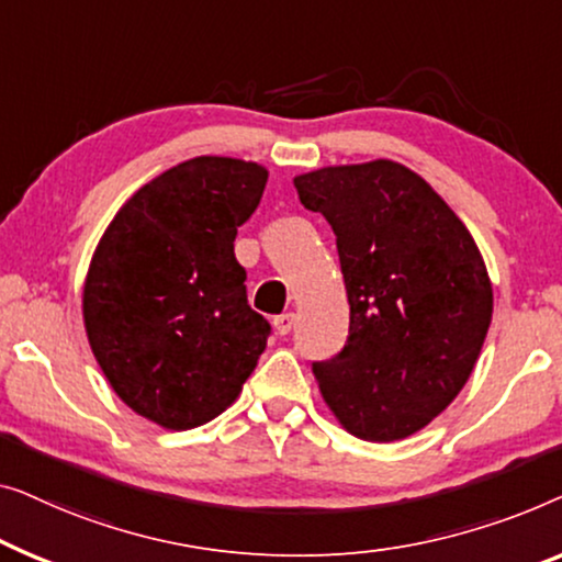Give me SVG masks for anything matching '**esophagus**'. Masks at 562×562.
<instances>
[{
	"label": "esophagus",
	"mask_w": 562,
	"mask_h": 562,
	"mask_svg": "<svg viewBox=\"0 0 562 562\" xmlns=\"http://www.w3.org/2000/svg\"><path fill=\"white\" fill-rule=\"evenodd\" d=\"M292 326H295V313H282L274 318V330H278L280 336H288Z\"/></svg>",
	"instance_id": "34e87169"
}]
</instances>
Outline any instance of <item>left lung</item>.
<instances>
[{"label": "left lung", "mask_w": 562, "mask_h": 562, "mask_svg": "<svg viewBox=\"0 0 562 562\" xmlns=\"http://www.w3.org/2000/svg\"><path fill=\"white\" fill-rule=\"evenodd\" d=\"M336 234L351 318L315 361L321 394L351 436L402 440L458 397L494 311L484 257L430 183L394 160L330 165L292 180Z\"/></svg>", "instance_id": "left-lung-1"}]
</instances>
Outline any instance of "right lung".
Returning a JSON list of instances; mask_svg holds the SVG:
<instances>
[{
  "mask_svg": "<svg viewBox=\"0 0 562 562\" xmlns=\"http://www.w3.org/2000/svg\"><path fill=\"white\" fill-rule=\"evenodd\" d=\"M267 168L201 155L142 186L106 226L83 282L91 351L120 400L191 430L239 397L270 323L247 303L236 228L262 201Z\"/></svg>",
  "mask_w": 562,
  "mask_h": 562,
  "instance_id": "right-lung-1",
  "label": "right lung"
}]
</instances>
